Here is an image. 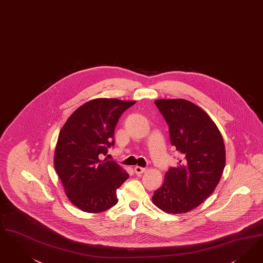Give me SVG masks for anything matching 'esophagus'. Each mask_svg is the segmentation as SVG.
Wrapping results in <instances>:
<instances>
[{
    "mask_svg": "<svg viewBox=\"0 0 263 263\" xmlns=\"http://www.w3.org/2000/svg\"><path fill=\"white\" fill-rule=\"evenodd\" d=\"M134 171H135L136 174L140 175V174H142V173H145V172L147 171V168H143V167H140V166H136V167H134Z\"/></svg>",
    "mask_w": 263,
    "mask_h": 263,
    "instance_id": "34e87169",
    "label": "esophagus"
}]
</instances>
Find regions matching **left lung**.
Returning <instances> with one entry per match:
<instances>
[{
  "label": "left lung",
  "instance_id": "obj_1",
  "mask_svg": "<svg viewBox=\"0 0 263 263\" xmlns=\"http://www.w3.org/2000/svg\"><path fill=\"white\" fill-rule=\"evenodd\" d=\"M155 104L182 160L165 173L152 200L164 212L186 213L206 200L220 181L226 164L223 137L210 116L187 100L161 99Z\"/></svg>",
  "mask_w": 263,
  "mask_h": 263
}]
</instances>
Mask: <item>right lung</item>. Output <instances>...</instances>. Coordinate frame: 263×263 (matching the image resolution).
<instances>
[{
  "label": "right lung",
  "mask_w": 263,
  "mask_h": 263,
  "mask_svg": "<svg viewBox=\"0 0 263 263\" xmlns=\"http://www.w3.org/2000/svg\"><path fill=\"white\" fill-rule=\"evenodd\" d=\"M135 103L94 99L79 106L63 124L53 165L68 200L79 210L98 213L117 203L116 189L129 175L116 161L101 157L115 145L119 117Z\"/></svg>",
  "instance_id": "add662e5"
}]
</instances>
